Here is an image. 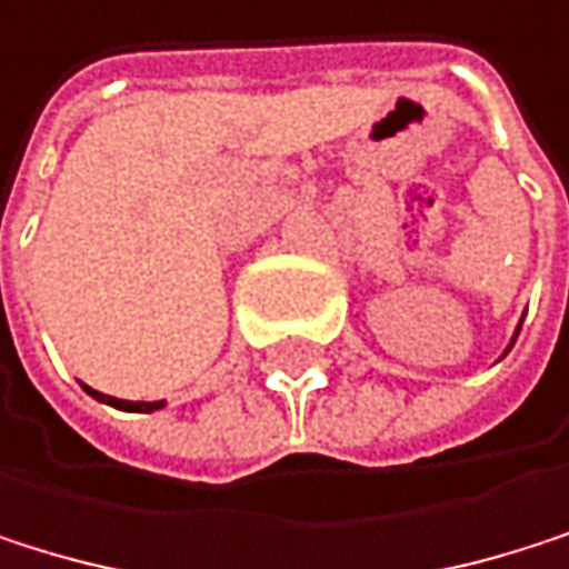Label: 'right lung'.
Segmentation results:
<instances>
[{"mask_svg":"<svg viewBox=\"0 0 569 569\" xmlns=\"http://www.w3.org/2000/svg\"><path fill=\"white\" fill-rule=\"evenodd\" d=\"M87 388V385H83ZM97 401H103V405H110V408H120V411H158V408H164V401H120V398H110V395H100V391H93V388H87Z\"/></svg>","mask_w":569,"mask_h":569,"instance_id":"obj_1","label":"right lung"}]
</instances>
